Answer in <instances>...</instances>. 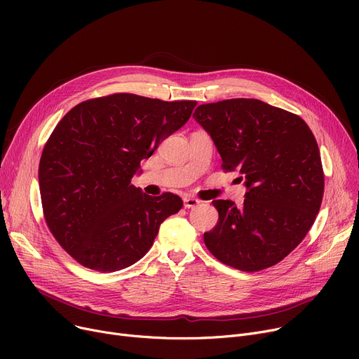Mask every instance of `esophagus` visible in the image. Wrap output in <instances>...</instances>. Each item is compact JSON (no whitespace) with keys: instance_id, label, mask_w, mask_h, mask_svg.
<instances>
[{"instance_id":"obj_1","label":"esophagus","mask_w":359,"mask_h":359,"mask_svg":"<svg viewBox=\"0 0 359 359\" xmlns=\"http://www.w3.org/2000/svg\"><path fill=\"white\" fill-rule=\"evenodd\" d=\"M183 203H184V208H195V206L199 205V199L192 196H184Z\"/></svg>"}]
</instances>
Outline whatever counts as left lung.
<instances>
[{"mask_svg": "<svg viewBox=\"0 0 359 359\" xmlns=\"http://www.w3.org/2000/svg\"><path fill=\"white\" fill-rule=\"evenodd\" d=\"M194 118L211 135L222 170H237L248 187L241 208L212 201L219 217L205 246L243 272L276 265L303 241L322 205L325 175L311 129L256 99L201 104Z\"/></svg>", "mask_w": 359, "mask_h": 359, "instance_id": "obj_1", "label": "left lung"}]
</instances>
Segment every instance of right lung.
<instances>
[{"label": "right lung", "mask_w": 359, "mask_h": 359, "mask_svg": "<svg viewBox=\"0 0 359 359\" xmlns=\"http://www.w3.org/2000/svg\"><path fill=\"white\" fill-rule=\"evenodd\" d=\"M195 106L116 93L77 104L56 125L39 163L43 215L80 265L99 272L134 265L161 222L180 211L177 195H145L130 179Z\"/></svg>", "instance_id": "add662e5"}]
</instances>
